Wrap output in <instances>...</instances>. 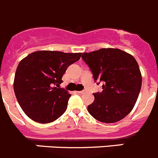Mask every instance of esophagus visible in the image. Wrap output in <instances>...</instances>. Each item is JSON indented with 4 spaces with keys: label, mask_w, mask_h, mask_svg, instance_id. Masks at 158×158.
Returning a JSON list of instances; mask_svg holds the SVG:
<instances>
[{
    "label": "esophagus",
    "mask_w": 158,
    "mask_h": 158,
    "mask_svg": "<svg viewBox=\"0 0 158 158\" xmlns=\"http://www.w3.org/2000/svg\"><path fill=\"white\" fill-rule=\"evenodd\" d=\"M85 92H86L85 90H82V91H77L78 94H85Z\"/></svg>",
    "instance_id": "obj_1"
}]
</instances>
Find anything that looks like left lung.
<instances>
[{"label":"left lung","instance_id":"left-lung-1","mask_svg":"<svg viewBox=\"0 0 158 158\" xmlns=\"http://www.w3.org/2000/svg\"><path fill=\"white\" fill-rule=\"evenodd\" d=\"M81 57L95 81L104 83L102 92L94 94V102L88 106L90 115L104 123L123 119L132 111L141 91L142 77L137 60L113 48L84 52Z\"/></svg>","mask_w":158,"mask_h":158}]
</instances>
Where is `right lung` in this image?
I'll return each instance as SVG.
<instances>
[{
  "label": "right lung",
  "mask_w": 158,
  "mask_h": 158,
  "mask_svg": "<svg viewBox=\"0 0 158 158\" xmlns=\"http://www.w3.org/2000/svg\"><path fill=\"white\" fill-rule=\"evenodd\" d=\"M81 52L40 50L20 61L15 73L13 89L25 114L38 123H49L65 112L71 97L57 88L70 64L81 58Z\"/></svg>",
  "instance_id": "add662e5"
}]
</instances>
